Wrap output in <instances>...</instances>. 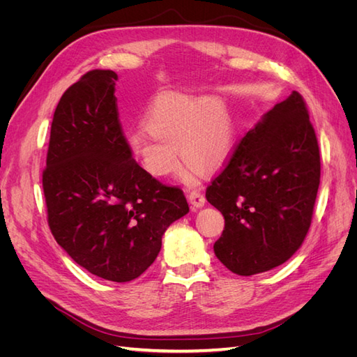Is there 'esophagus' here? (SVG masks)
<instances>
[{
	"label": "esophagus",
	"mask_w": 357,
	"mask_h": 357,
	"mask_svg": "<svg viewBox=\"0 0 357 357\" xmlns=\"http://www.w3.org/2000/svg\"><path fill=\"white\" fill-rule=\"evenodd\" d=\"M188 199H189V202L192 204L193 210L204 207V204H205V197L202 195V193H201L199 190H192V192L189 193V195H188Z\"/></svg>",
	"instance_id": "obj_1"
}]
</instances>
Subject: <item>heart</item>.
<instances>
[{"label": "heart", "mask_w": 357, "mask_h": 357, "mask_svg": "<svg viewBox=\"0 0 357 357\" xmlns=\"http://www.w3.org/2000/svg\"><path fill=\"white\" fill-rule=\"evenodd\" d=\"M144 128L126 139L129 153L150 176L165 177L180 168V156L204 171L229 159L235 131L226 107L210 96L165 93L150 107Z\"/></svg>", "instance_id": "b5f03b06"}]
</instances>
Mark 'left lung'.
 Here are the masks:
<instances>
[{"label":"left lung","instance_id":"1","mask_svg":"<svg viewBox=\"0 0 357 357\" xmlns=\"http://www.w3.org/2000/svg\"><path fill=\"white\" fill-rule=\"evenodd\" d=\"M319 185L316 132L294 91L244 135L205 192L225 218L219 261L238 275L284 264L305 240Z\"/></svg>","mask_w":357,"mask_h":357}]
</instances>
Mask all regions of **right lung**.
Instances as JSON below:
<instances>
[{"mask_svg":"<svg viewBox=\"0 0 357 357\" xmlns=\"http://www.w3.org/2000/svg\"><path fill=\"white\" fill-rule=\"evenodd\" d=\"M116 80L112 70H92L61 96L43 190L50 231L73 261L125 283L155 262L162 235L189 205L181 189L162 185L129 153Z\"/></svg>","mask_w":357,"mask_h":357,"instance_id":"add662e5","label":"right lung"}]
</instances>
